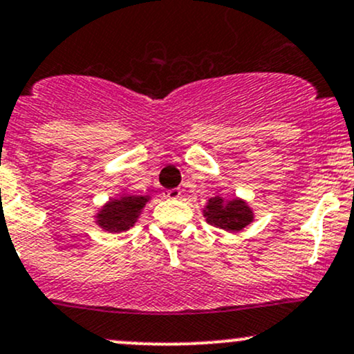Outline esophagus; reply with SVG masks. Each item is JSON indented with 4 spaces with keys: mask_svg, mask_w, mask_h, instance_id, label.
Masks as SVG:
<instances>
[{
    "mask_svg": "<svg viewBox=\"0 0 354 354\" xmlns=\"http://www.w3.org/2000/svg\"><path fill=\"white\" fill-rule=\"evenodd\" d=\"M165 196L169 198V200H178V198H181V189H178V188L168 189V192L165 193Z\"/></svg>",
    "mask_w": 354,
    "mask_h": 354,
    "instance_id": "esophagus-1",
    "label": "esophagus"
}]
</instances>
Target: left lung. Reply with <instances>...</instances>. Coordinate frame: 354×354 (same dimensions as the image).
Wrapping results in <instances>:
<instances>
[{
	"instance_id": "8db88e82",
	"label": "left lung",
	"mask_w": 354,
	"mask_h": 354,
	"mask_svg": "<svg viewBox=\"0 0 354 354\" xmlns=\"http://www.w3.org/2000/svg\"><path fill=\"white\" fill-rule=\"evenodd\" d=\"M203 216L213 227L225 232H240L254 221V212L242 198L225 200V198H209L203 208Z\"/></svg>"
}]
</instances>
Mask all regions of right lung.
Returning <instances> with one entry per match:
<instances>
[{
	"label": "right lung",
	"instance_id": "obj_1",
	"mask_svg": "<svg viewBox=\"0 0 354 354\" xmlns=\"http://www.w3.org/2000/svg\"><path fill=\"white\" fill-rule=\"evenodd\" d=\"M151 200L149 195H119L111 198L104 207H100L95 213V223L109 234H120L129 230L139 220L142 208Z\"/></svg>",
	"mask_w": 354,
	"mask_h": 354
}]
</instances>
